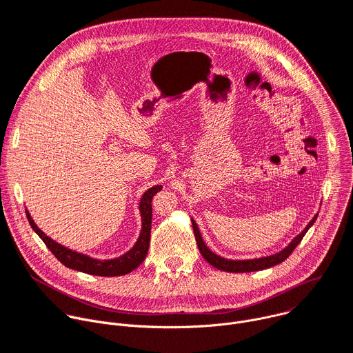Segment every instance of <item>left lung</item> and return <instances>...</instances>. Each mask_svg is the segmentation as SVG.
<instances>
[{
	"instance_id": "left-lung-1",
	"label": "left lung",
	"mask_w": 353,
	"mask_h": 353,
	"mask_svg": "<svg viewBox=\"0 0 353 353\" xmlns=\"http://www.w3.org/2000/svg\"><path fill=\"white\" fill-rule=\"evenodd\" d=\"M317 216L316 214L314 217H312L310 220V223L304 227V230L299 234V236H296L288 247H285L282 251L273 254V255H268V256H261V258H254V259H227V258H223L217 254H214L212 250H209V247L205 244L203 239H202V234L199 231V227L196 224V221H194L192 219V227H193V232H194V239H196V244H198V248L202 254V256L214 268L220 269V270H224V272H232V273H243V272H255V270H262V269H268V268H272L275 266L278 263H282L293 251L294 248L300 244V241L303 240V237L305 236V232L308 231V228L316 223L317 220Z\"/></svg>"
}]
</instances>
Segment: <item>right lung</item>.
<instances>
[{"instance_id":"right-lung-1","label":"right lung","mask_w":353,"mask_h":353,"mask_svg":"<svg viewBox=\"0 0 353 353\" xmlns=\"http://www.w3.org/2000/svg\"><path fill=\"white\" fill-rule=\"evenodd\" d=\"M163 189L161 185H155L145 190L143 193V196L139 202V210H140V217H141V230L139 234V239L136 244L123 255L112 258V259H97L91 258L90 255H85L83 252H77L74 250H70L60 243L54 241L49 236L36 225L33 221L30 213L26 212L28 221L33 231L37 234L41 240L46 244V247L52 251V254L67 268L78 270V272H84L88 273V275H95V276H122L128 275L133 269H136L145 258L148 247H150V234H151V217H152V210H151V201L154 198L155 193H159Z\"/></svg>"}]
</instances>
